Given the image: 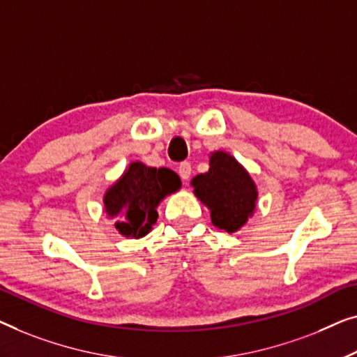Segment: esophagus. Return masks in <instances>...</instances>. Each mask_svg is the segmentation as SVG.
Here are the masks:
<instances>
[{"mask_svg":"<svg viewBox=\"0 0 357 357\" xmlns=\"http://www.w3.org/2000/svg\"><path fill=\"white\" fill-rule=\"evenodd\" d=\"M178 173L183 181H188L190 178V163L189 162H183L178 167Z\"/></svg>","mask_w":357,"mask_h":357,"instance_id":"1","label":"esophagus"}]
</instances>
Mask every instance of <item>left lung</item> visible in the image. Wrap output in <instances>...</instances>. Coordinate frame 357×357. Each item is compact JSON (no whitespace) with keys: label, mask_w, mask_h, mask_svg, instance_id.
<instances>
[{"label":"left lung","mask_w":357,"mask_h":357,"mask_svg":"<svg viewBox=\"0 0 357 357\" xmlns=\"http://www.w3.org/2000/svg\"><path fill=\"white\" fill-rule=\"evenodd\" d=\"M190 184L194 194L212 210V223L234 233L252 215L257 189L249 173L225 152L210 157L207 173L197 174Z\"/></svg>","instance_id":"obj_1"}]
</instances>
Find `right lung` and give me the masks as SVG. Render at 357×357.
<instances>
[{
    "label": "right lung",
    "mask_w": 357,
    "mask_h": 357,
    "mask_svg": "<svg viewBox=\"0 0 357 357\" xmlns=\"http://www.w3.org/2000/svg\"><path fill=\"white\" fill-rule=\"evenodd\" d=\"M181 188L173 169L130 163L128 172L105 194L103 204L114 227L128 238H142L157 223V207L165 195Z\"/></svg>",
    "instance_id": "obj_1"
}]
</instances>
